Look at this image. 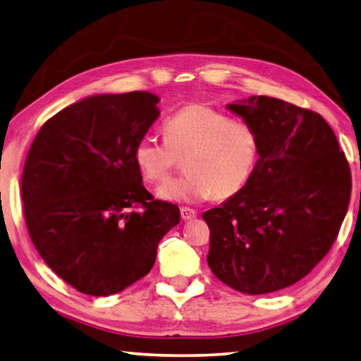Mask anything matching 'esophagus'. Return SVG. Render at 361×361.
I'll use <instances>...</instances> for the list:
<instances>
[{"instance_id":"esophagus-1","label":"esophagus","mask_w":361,"mask_h":361,"mask_svg":"<svg viewBox=\"0 0 361 361\" xmlns=\"http://www.w3.org/2000/svg\"><path fill=\"white\" fill-rule=\"evenodd\" d=\"M180 214H181V219H183V221H192V219L197 216L195 209H192V208H188V207H183V208H180Z\"/></svg>"}]
</instances>
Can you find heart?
<instances>
[{"label": "heart", "mask_w": 361, "mask_h": 361, "mask_svg": "<svg viewBox=\"0 0 361 361\" xmlns=\"http://www.w3.org/2000/svg\"><path fill=\"white\" fill-rule=\"evenodd\" d=\"M162 136L164 142L140 139L133 157L150 183L164 181L183 159L186 173L158 189L169 202L227 200L245 188L259 159L255 126L204 103L186 104L169 116Z\"/></svg>", "instance_id": "1"}]
</instances>
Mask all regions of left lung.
I'll return each mask as SVG.
<instances>
[{"label":"left lung","mask_w":361,"mask_h":361,"mask_svg":"<svg viewBox=\"0 0 361 361\" xmlns=\"http://www.w3.org/2000/svg\"><path fill=\"white\" fill-rule=\"evenodd\" d=\"M227 108L255 126L259 159L243 190L203 213L207 259L239 293H274L305 277L334 245L349 207V162L314 111L264 95Z\"/></svg>","instance_id":"obj_1"}]
</instances>
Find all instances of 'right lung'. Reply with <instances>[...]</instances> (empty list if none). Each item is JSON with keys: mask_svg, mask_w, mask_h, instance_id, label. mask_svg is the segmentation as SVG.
<instances>
[{"mask_svg": "<svg viewBox=\"0 0 361 361\" xmlns=\"http://www.w3.org/2000/svg\"><path fill=\"white\" fill-rule=\"evenodd\" d=\"M158 102L140 90L87 97L48 118L27 152V231L48 267L82 294L111 295L145 277L180 222L176 204L144 188L133 157Z\"/></svg>", "mask_w": 361, "mask_h": 361, "instance_id": "1", "label": "right lung"}]
</instances>
